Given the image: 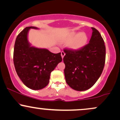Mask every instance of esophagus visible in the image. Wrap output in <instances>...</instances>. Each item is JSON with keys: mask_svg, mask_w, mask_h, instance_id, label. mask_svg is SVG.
Wrapping results in <instances>:
<instances>
[{"mask_svg": "<svg viewBox=\"0 0 120 120\" xmlns=\"http://www.w3.org/2000/svg\"><path fill=\"white\" fill-rule=\"evenodd\" d=\"M61 57H62V58H64V56L65 55V52H64V51H62L61 52Z\"/></svg>", "mask_w": 120, "mask_h": 120, "instance_id": "esophagus-1", "label": "esophagus"}]
</instances>
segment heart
Masks as SVG:
<instances>
[{"label": "heart", "mask_w": 120, "mask_h": 120, "mask_svg": "<svg viewBox=\"0 0 120 120\" xmlns=\"http://www.w3.org/2000/svg\"><path fill=\"white\" fill-rule=\"evenodd\" d=\"M63 43H69L68 47L73 51H78L83 49L88 42V37L85 33L71 31L61 39Z\"/></svg>", "instance_id": "obj_1"}]
</instances>
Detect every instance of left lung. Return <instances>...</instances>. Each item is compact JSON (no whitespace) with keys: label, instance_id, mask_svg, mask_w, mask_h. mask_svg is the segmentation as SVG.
Wrapping results in <instances>:
<instances>
[{"label":"left lung","instance_id":"8db88e82","mask_svg":"<svg viewBox=\"0 0 120 120\" xmlns=\"http://www.w3.org/2000/svg\"><path fill=\"white\" fill-rule=\"evenodd\" d=\"M90 42L78 51L64 49L63 61L66 82L74 90L85 91L96 83L102 73L105 60V47L100 33L91 27Z\"/></svg>","mask_w":120,"mask_h":120}]
</instances>
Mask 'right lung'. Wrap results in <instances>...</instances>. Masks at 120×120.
<instances>
[{"label": "right lung", "instance_id": "1", "mask_svg": "<svg viewBox=\"0 0 120 120\" xmlns=\"http://www.w3.org/2000/svg\"><path fill=\"white\" fill-rule=\"evenodd\" d=\"M30 29L25 28L15 41L13 62L17 75L23 83L31 90L43 89L49 83L50 74L61 62V53H53L46 49L31 46L28 40Z\"/></svg>", "mask_w": 120, "mask_h": 120}]
</instances>
